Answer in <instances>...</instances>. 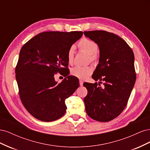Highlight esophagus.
I'll use <instances>...</instances> for the list:
<instances>
[{
    "instance_id": "34e87169",
    "label": "esophagus",
    "mask_w": 150,
    "mask_h": 150,
    "mask_svg": "<svg viewBox=\"0 0 150 150\" xmlns=\"http://www.w3.org/2000/svg\"><path fill=\"white\" fill-rule=\"evenodd\" d=\"M79 84L81 86H82L83 85V81L82 80H79Z\"/></svg>"
}]
</instances>
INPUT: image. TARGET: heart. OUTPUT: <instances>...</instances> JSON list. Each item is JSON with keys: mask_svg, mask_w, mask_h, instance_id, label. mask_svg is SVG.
Here are the masks:
<instances>
[{"mask_svg": "<svg viewBox=\"0 0 150 150\" xmlns=\"http://www.w3.org/2000/svg\"><path fill=\"white\" fill-rule=\"evenodd\" d=\"M80 49L89 54V59L91 61H95L98 58L97 51L98 50V45L93 40L87 38H83L78 43ZM75 53L74 46H71L67 51V57L69 64H72L74 61ZM93 68L91 66H76L72 68L71 74L76 78L81 79H85L89 76L93 72Z\"/></svg>", "mask_w": 150, "mask_h": 150, "instance_id": "heart-1", "label": "heart"}]
</instances>
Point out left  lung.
I'll return each mask as SVG.
<instances>
[{"label": "left lung", "instance_id": "8db88e82", "mask_svg": "<svg viewBox=\"0 0 150 150\" xmlns=\"http://www.w3.org/2000/svg\"><path fill=\"white\" fill-rule=\"evenodd\" d=\"M86 37L96 42L99 59L92 78L104 81L84 83L88 94L84 98L86 111L92 119L108 122L124 110L136 81L134 56L132 49L120 36L105 30L84 31Z\"/></svg>", "mask_w": 150, "mask_h": 150}]
</instances>
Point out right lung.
<instances>
[{
    "label": "right lung",
    "instance_id": "obj_1",
    "mask_svg": "<svg viewBox=\"0 0 150 150\" xmlns=\"http://www.w3.org/2000/svg\"><path fill=\"white\" fill-rule=\"evenodd\" d=\"M83 34L81 31L44 32L21 48L16 78L21 100L35 118L49 122L65 114V100L79 87V79L68 76L58 83L54 74L67 69L68 49Z\"/></svg>",
    "mask_w": 150,
    "mask_h": 150
}]
</instances>
